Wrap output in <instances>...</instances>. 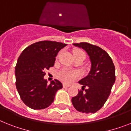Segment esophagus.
I'll return each instance as SVG.
<instances>
[{"label":"esophagus","instance_id":"esophagus-1","mask_svg":"<svg viewBox=\"0 0 131 131\" xmlns=\"http://www.w3.org/2000/svg\"><path fill=\"white\" fill-rule=\"evenodd\" d=\"M71 86L70 84H63V87L64 88H69Z\"/></svg>","mask_w":131,"mask_h":131}]
</instances>
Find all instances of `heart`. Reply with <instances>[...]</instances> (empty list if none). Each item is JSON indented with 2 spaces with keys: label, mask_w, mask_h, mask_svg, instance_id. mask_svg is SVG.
Returning <instances> with one entry per match:
<instances>
[{
  "label": "heart",
  "mask_w": 131,
  "mask_h": 131,
  "mask_svg": "<svg viewBox=\"0 0 131 131\" xmlns=\"http://www.w3.org/2000/svg\"><path fill=\"white\" fill-rule=\"evenodd\" d=\"M74 56L79 55V54H84V52L81 50H74ZM85 55V54H84ZM79 77V73L77 72L69 71V70H62L58 73V77L59 79L66 83H70L74 81L77 78Z\"/></svg>",
  "instance_id": "1"
}]
</instances>
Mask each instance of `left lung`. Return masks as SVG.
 <instances>
[{"mask_svg": "<svg viewBox=\"0 0 131 131\" xmlns=\"http://www.w3.org/2000/svg\"><path fill=\"white\" fill-rule=\"evenodd\" d=\"M73 45L86 51L91 67L88 75L79 81V84L82 85V90L72 98V103L81 113H94L103 107L109 96L115 82V65L108 54L97 46L88 42Z\"/></svg>", "mask_w": 131, "mask_h": 131, "instance_id": "left-lung-1", "label": "left lung"}]
</instances>
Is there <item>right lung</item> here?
I'll return each instance as SVG.
<instances>
[{
	"mask_svg": "<svg viewBox=\"0 0 131 131\" xmlns=\"http://www.w3.org/2000/svg\"><path fill=\"white\" fill-rule=\"evenodd\" d=\"M67 44L39 41L26 47L18 57L16 67V87L20 99L32 109L47 108L52 103L62 84L54 79L50 84L44 79L45 71L53 67L59 50Z\"/></svg>",
	"mask_w": 131,
	"mask_h": 131,
	"instance_id": "right-lung-1",
	"label": "right lung"
}]
</instances>
